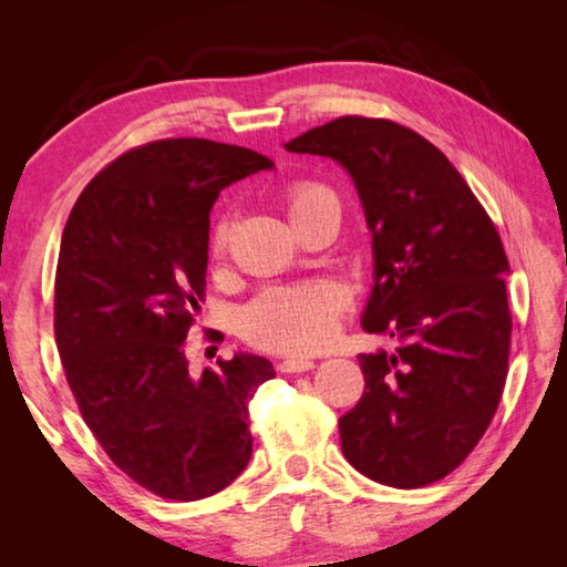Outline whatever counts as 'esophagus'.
<instances>
[{
  "label": "esophagus",
  "mask_w": 567,
  "mask_h": 567,
  "mask_svg": "<svg viewBox=\"0 0 567 567\" xmlns=\"http://www.w3.org/2000/svg\"><path fill=\"white\" fill-rule=\"evenodd\" d=\"M315 368V360L309 358H287L282 363H277V370L280 372H307Z\"/></svg>",
  "instance_id": "obj_1"
}]
</instances>
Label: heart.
Instances as JSON below:
<instances>
[{
  "mask_svg": "<svg viewBox=\"0 0 567 567\" xmlns=\"http://www.w3.org/2000/svg\"><path fill=\"white\" fill-rule=\"evenodd\" d=\"M285 207L299 228L323 214L341 216L336 189L315 177H297L285 187ZM234 219L221 214L209 236V256L224 262L231 246ZM348 292L333 280L277 285L262 290L240 311V336L256 348L275 353L305 355L327 346L348 311Z\"/></svg>",
  "mask_w": 567,
  "mask_h": 567,
  "instance_id": "heart-1",
  "label": "heart"
}]
</instances>
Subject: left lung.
Returning a JSON list of instances; mask_svg holds the SVG:
<instances>
[{
    "label": "left lung",
    "mask_w": 567,
    "mask_h": 567,
    "mask_svg": "<svg viewBox=\"0 0 567 567\" xmlns=\"http://www.w3.org/2000/svg\"><path fill=\"white\" fill-rule=\"evenodd\" d=\"M285 148L351 173L375 252L363 329L400 341L358 355L365 392L339 419L343 455L380 485L439 483L485 436L509 372L495 221L431 141L390 118L339 116Z\"/></svg>",
    "instance_id": "obj_1"
}]
</instances>
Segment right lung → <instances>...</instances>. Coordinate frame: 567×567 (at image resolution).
<instances>
[{
	"label": "right lung",
	"mask_w": 567,
	"mask_h": 567,
	"mask_svg": "<svg viewBox=\"0 0 567 567\" xmlns=\"http://www.w3.org/2000/svg\"><path fill=\"white\" fill-rule=\"evenodd\" d=\"M265 167L207 138L143 143L90 179L60 240L53 329L72 396L112 463L163 499L212 497L250 461L248 404L270 360L236 353L192 375L185 346L214 202Z\"/></svg>",
	"instance_id": "add662e5"
}]
</instances>
